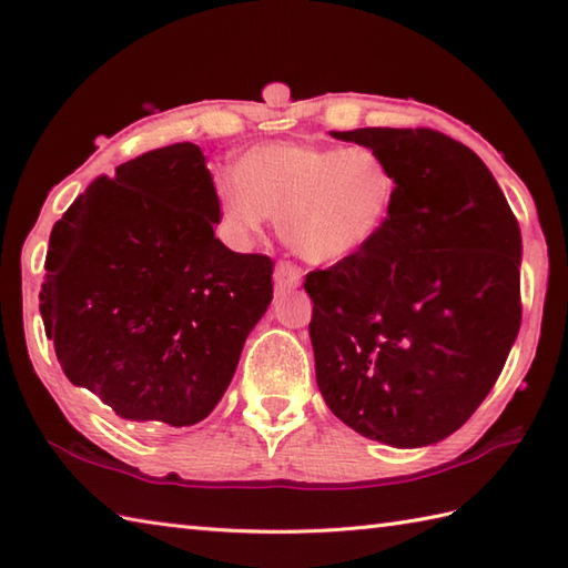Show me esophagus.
I'll return each mask as SVG.
<instances>
[{"label": "esophagus", "instance_id": "34e87169", "mask_svg": "<svg viewBox=\"0 0 568 568\" xmlns=\"http://www.w3.org/2000/svg\"><path fill=\"white\" fill-rule=\"evenodd\" d=\"M275 285L281 287V291H293L300 283H303V271L297 268L295 263L291 261H281L275 265Z\"/></svg>", "mask_w": 568, "mask_h": 568}]
</instances>
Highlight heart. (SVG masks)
I'll list each match as a JSON object with an SVG mask.
<instances>
[{"instance_id": "obj_1", "label": "heart", "mask_w": 568, "mask_h": 568, "mask_svg": "<svg viewBox=\"0 0 568 568\" xmlns=\"http://www.w3.org/2000/svg\"><path fill=\"white\" fill-rule=\"evenodd\" d=\"M234 183L220 187L224 222L241 236L265 216L297 256L336 263L371 246L388 224L397 178L371 146H322L275 141L248 149L234 165Z\"/></svg>"}]
</instances>
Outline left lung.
Instances as JSON below:
<instances>
[{"label": "left lung", "instance_id": "left-lung-1", "mask_svg": "<svg viewBox=\"0 0 568 568\" xmlns=\"http://www.w3.org/2000/svg\"><path fill=\"white\" fill-rule=\"evenodd\" d=\"M332 136L383 153L397 197L371 246L305 277L320 393L368 439L434 444L486 400L520 332V226L486 163L442 131Z\"/></svg>", "mask_w": 568, "mask_h": 568}]
</instances>
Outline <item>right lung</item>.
<instances>
[{"mask_svg": "<svg viewBox=\"0 0 568 568\" xmlns=\"http://www.w3.org/2000/svg\"><path fill=\"white\" fill-rule=\"evenodd\" d=\"M220 197L195 143L100 175L51 232L41 317L60 368L119 417L190 427L232 381L273 300V261L214 236Z\"/></svg>", "mask_w": 568, "mask_h": 568, "instance_id": "right-lung-1", "label": "right lung"}]
</instances>
